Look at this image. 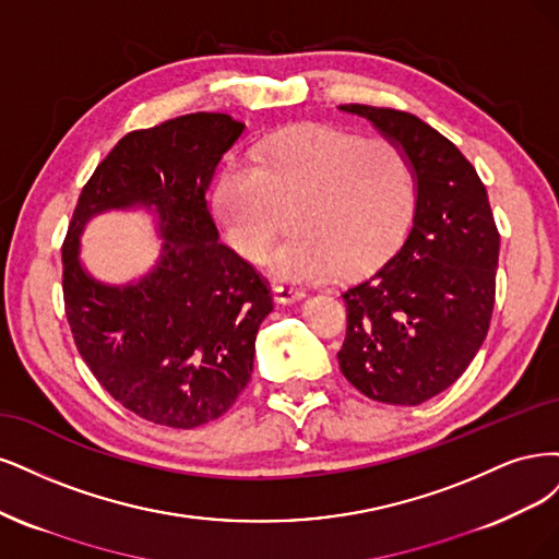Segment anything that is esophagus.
Here are the masks:
<instances>
[{
  "label": "esophagus",
  "instance_id": "obj_1",
  "mask_svg": "<svg viewBox=\"0 0 559 559\" xmlns=\"http://www.w3.org/2000/svg\"><path fill=\"white\" fill-rule=\"evenodd\" d=\"M274 295H276V301H281V304H293V301L304 299L306 290L293 283H278V285H274Z\"/></svg>",
  "mask_w": 559,
  "mask_h": 559
}]
</instances>
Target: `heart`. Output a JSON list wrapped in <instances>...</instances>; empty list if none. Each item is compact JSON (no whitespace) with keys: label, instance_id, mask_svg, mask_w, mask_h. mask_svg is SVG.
<instances>
[{"label":"heart","instance_id":"heart-1","mask_svg":"<svg viewBox=\"0 0 559 559\" xmlns=\"http://www.w3.org/2000/svg\"><path fill=\"white\" fill-rule=\"evenodd\" d=\"M411 204L413 176L397 143L332 124L285 130L258 162L229 159L213 192L225 239L246 260H262L295 221L297 231L266 258L283 278L365 272L400 239Z\"/></svg>","mask_w":559,"mask_h":559}]
</instances>
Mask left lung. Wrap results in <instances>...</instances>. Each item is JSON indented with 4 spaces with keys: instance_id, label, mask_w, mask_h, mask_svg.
Masks as SVG:
<instances>
[{
    "instance_id": "1",
    "label": "left lung",
    "mask_w": 559,
    "mask_h": 559,
    "mask_svg": "<svg viewBox=\"0 0 559 559\" xmlns=\"http://www.w3.org/2000/svg\"><path fill=\"white\" fill-rule=\"evenodd\" d=\"M404 151L416 181L408 237L344 293L338 367L369 400L418 406L453 385L490 330L499 231L488 192L453 141L406 111L344 104Z\"/></svg>"
}]
</instances>
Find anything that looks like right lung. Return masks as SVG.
Listing matches in <instances>:
<instances>
[{
  "label": "right lung",
  "instance_id": "right-lung-1",
  "mask_svg": "<svg viewBox=\"0 0 559 559\" xmlns=\"http://www.w3.org/2000/svg\"><path fill=\"white\" fill-rule=\"evenodd\" d=\"M243 128L227 114H190L124 134L85 183L62 246L64 309L81 357L118 404L155 425L221 418L250 381L255 334L274 309L266 281L218 241L206 206ZM134 205L156 211L160 258L134 284H102L78 260L82 227Z\"/></svg>",
  "mask_w": 559,
  "mask_h": 559
}]
</instances>
